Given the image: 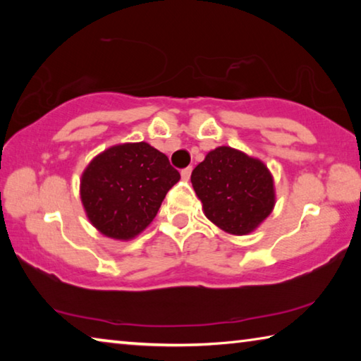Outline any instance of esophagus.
I'll return each mask as SVG.
<instances>
[{"instance_id":"obj_1","label":"esophagus","mask_w":361,"mask_h":361,"mask_svg":"<svg viewBox=\"0 0 361 361\" xmlns=\"http://www.w3.org/2000/svg\"><path fill=\"white\" fill-rule=\"evenodd\" d=\"M191 172H192V167H186L181 170V178L183 180H189V176H191Z\"/></svg>"}]
</instances>
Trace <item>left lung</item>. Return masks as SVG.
I'll list each match as a JSON object with an SVG mask.
<instances>
[{"label": "left lung", "instance_id": "8db88e82", "mask_svg": "<svg viewBox=\"0 0 361 361\" xmlns=\"http://www.w3.org/2000/svg\"><path fill=\"white\" fill-rule=\"evenodd\" d=\"M191 183L205 216L234 235L255 231L276 205L269 169L231 146L210 151L192 170Z\"/></svg>", "mask_w": 361, "mask_h": 361}]
</instances>
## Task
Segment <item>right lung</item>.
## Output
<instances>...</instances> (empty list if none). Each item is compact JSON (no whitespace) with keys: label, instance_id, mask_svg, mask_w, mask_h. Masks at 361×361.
Returning <instances> with one entry per match:
<instances>
[{"label":"right lung","instance_id":"add662e5","mask_svg":"<svg viewBox=\"0 0 361 361\" xmlns=\"http://www.w3.org/2000/svg\"><path fill=\"white\" fill-rule=\"evenodd\" d=\"M178 170L151 145L111 146L92 159L81 178V200L103 235L129 240L157 215L164 197L176 181Z\"/></svg>","mask_w":361,"mask_h":361}]
</instances>
